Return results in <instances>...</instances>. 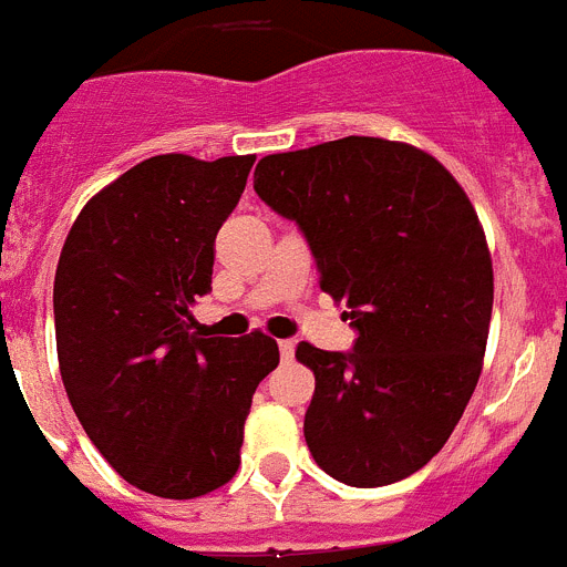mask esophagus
Here are the masks:
<instances>
[{
  "label": "esophagus",
  "instance_id": "esophagus-1",
  "mask_svg": "<svg viewBox=\"0 0 567 567\" xmlns=\"http://www.w3.org/2000/svg\"><path fill=\"white\" fill-rule=\"evenodd\" d=\"M278 350H280V358H284V361H292V358H295V341L284 338V341H278Z\"/></svg>",
  "mask_w": 567,
  "mask_h": 567
}]
</instances>
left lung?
<instances>
[{
	"mask_svg": "<svg viewBox=\"0 0 567 567\" xmlns=\"http://www.w3.org/2000/svg\"><path fill=\"white\" fill-rule=\"evenodd\" d=\"M255 192L298 224L358 332L350 352L295 350L316 372L309 453L352 487L422 471L476 390L491 330L493 264L473 203L439 159L381 137L269 154Z\"/></svg>",
	"mask_w": 567,
	"mask_h": 567,
	"instance_id": "8db88e82",
	"label": "left lung"
}]
</instances>
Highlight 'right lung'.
<instances>
[{"label":"right lung","mask_w":567,"mask_h":567,"mask_svg":"<svg viewBox=\"0 0 567 567\" xmlns=\"http://www.w3.org/2000/svg\"><path fill=\"white\" fill-rule=\"evenodd\" d=\"M251 163L143 159L82 206L53 278L68 401L105 462L163 499L235 476L251 395L280 361L264 332L203 338L188 312L212 289L217 229Z\"/></svg>","instance_id":"add662e5"}]
</instances>
